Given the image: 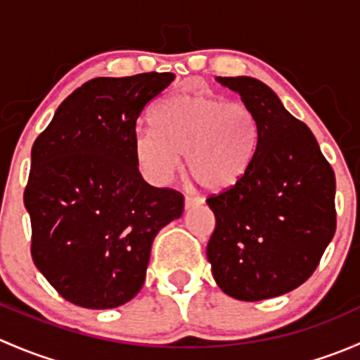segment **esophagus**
<instances>
[{
	"mask_svg": "<svg viewBox=\"0 0 360 360\" xmlns=\"http://www.w3.org/2000/svg\"><path fill=\"white\" fill-rule=\"evenodd\" d=\"M203 203V198L200 197H186L184 198V209L190 210V209H195V207L202 205Z\"/></svg>",
	"mask_w": 360,
	"mask_h": 360,
	"instance_id": "obj_1",
	"label": "esophagus"
}]
</instances>
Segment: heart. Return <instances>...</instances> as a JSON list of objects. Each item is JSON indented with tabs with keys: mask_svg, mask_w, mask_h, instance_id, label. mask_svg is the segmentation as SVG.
<instances>
[{
	"mask_svg": "<svg viewBox=\"0 0 360 360\" xmlns=\"http://www.w3.org/2000/svg\"><path fill=\"white\" fill-rule=\"evenodd\" d=\"M155 130L141 129L134 155L150 183L167 184L186 158L190 176L209 191H224L245 176L256 144V122L242 103L209 94H176L155 108Z\"/></svg>",
	"mask_w": 360,
	"mask_h": 360,
	"instance_id": "heart-1",
	"label": "heart"
}]
</instances>
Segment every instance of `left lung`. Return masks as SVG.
Returning <instances> with one entry per match:
<instances>
[{
  "mask_svg": "<svg viewBox=\"0 0 360 360\" xmlns=\"http://www.w3.org/2000/svg\"><path fill=\"white\" fill-rule=\"evenodd\" d=\"M256 122L245 176L207 198L216 228L207 259L221 291L261 301L300 288L335 237L336 179L317 139L252 76H217Z\"/></svg>",
  "mask_w": 360,
  "mask_h": 360,
  "instance_id": "8db88e82",
  "label": "left lung"
}]
</instances>
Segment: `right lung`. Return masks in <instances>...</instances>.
I'll return each instance as SVG.
<instances>
[{
    "instance_id": "add662e5",
    "label": "right lung",
    "mask_w": 360,
    "mask_h": 360,
    "mask_svg": "<svg viewBox=\"0 0 360 360\" xmlns=\"http://www.w3.org/2000/svg\"><path fill=\"white\" fill-rule=\"evenodd\" d=\"M174 78L90 79L32 144L24 191L32 261L78 307L106 310L132 300L155 237L183 214V195L148 184L134 155L137 118Z\"/></svg>"
}]
</instances>
